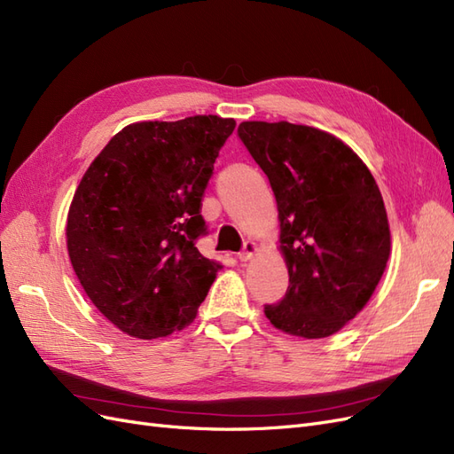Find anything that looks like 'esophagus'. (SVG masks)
<instances>
[{
	"label": "esophagus",
	"instance_id": "1",
	"mask_svg": "<svg viewBox=\"0 0 454 454\" xmlns=\"http://www.w3.org/2000/svg\"><path fill=\"white\" fill-rule=\"evenodd\" d=\"M257 252V244L254 240H246L244 246H242V252L239 254V259L240 261H248L252 259V255Z\"/></svg>",
	"mask_w": 454,
	"mask_h": 454
}]
</instances>
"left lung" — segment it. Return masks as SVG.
<instances>
[{"mask_svg": "<svg viewBox=\"0 0 454 454\" xmlns=\"http://www.w3.org/2000/svg\"><path fill=\"white\" fill-rule=\"evenodd\" d=\"M239 138L269 177L290 286L265 314L282 332L322 339L350 322L387 269L390 229L375 177L335 136L246 121Z\"/></svg>", "mask_w": 454, "mask_h": 454, "instance_id": "obj_1", "label": "left lung"}]
</instances>
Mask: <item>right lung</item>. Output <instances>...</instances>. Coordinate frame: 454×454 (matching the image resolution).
Instances as JSON below:
<instances>
[{"label":"right lung","mask_w":454,"mask_h":454,"mask_svg":"<svg viewBox=\"0 0 454 454\" xmlns=\"http://www.w3.org/2000/svg\"><path fill=\"white\" fill-rule=\"evenodd\" d=\"M235 121L134 122L92 160L67 214L85 294L121 332L167 337L193 322L219 269L197 250L204 189Z\"/></svg>","instance_id":"1"}]
</instances>
